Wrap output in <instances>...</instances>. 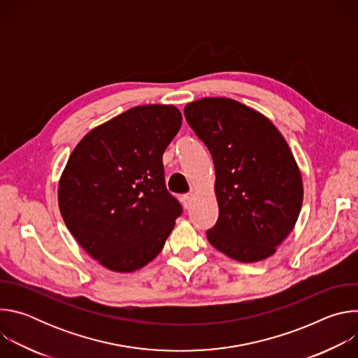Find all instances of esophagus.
<instances>
[{"instance_id": "esophagus-1", "label": "esophagus", "mask_w": 358, "mask_h": 358, "mask_svg": "<svg viewBox=\"0 0 358 358\" xmlns=\"http://www.w3.org/2000/svg\"><path fill=\"white\" fill-rule=\"evenodd\" d=\"M192 199H194V195H192V194H185V195H182V196H181L182 206H184V208H185V210H188V208L191 207Z\"/></svg>"}]
</instances>
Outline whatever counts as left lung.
<instances>
[{"mask_svg": "<svg viewBox=\"0 0 358 358\" xmlns=\"http://www.w3.org/2000/svg\"><path fill=\"white\" fill-rule=\"evenodd\" d=\"M187 123L210 150L218 221L210 243L249 264L276 252L293 231L303 181L293 152L262 113L228 97H203L184 108Z\"/></svg>", "mask_w": 358, "mask_h": 358, "instance_id": "left-lung-1", "label": "left lung"}]
</instances>
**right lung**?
I'll return each mask as SVG.
<instances>
[{"label": "right lung", "instance_id": "add662e5", "mask_svg": "<svg viewBox=\"0 0 358 358\" xmlns=\"http://www.w3.org/2000/svg\"><path fill=\"white\" fill-rule=\"evenodd\" d=\"M181 122L173 105L136 106L90 130L69 156L58 187L62 218L109 271L129 273L151 262L182 213L163 166Z\"/></svg>", "mask_w": 358, "mask_h": 358}]
</instances>
